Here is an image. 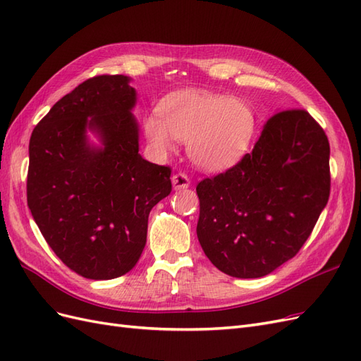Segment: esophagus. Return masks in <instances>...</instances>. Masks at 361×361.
<instances>
[{
    "label": "esophagus",
    "instance_id": "1",
    "mask_svg": "<svg viewBox=\"0 0 361 361\" xmlns=\"http://www.w3.org/2000/svg\"><path fill=\"white\" fill-rule=\"evenodd\" d=\"M171 185H173V190H176V191L178 190H185V188L190 187V179H188L187 174L176 173V174H173Z\"/></svg>",
    "mask_w": 361,
    "mask_h": 361
}]
</instances>
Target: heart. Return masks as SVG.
<instances>
[{
	"label": "heart",
	"instance_id": "1",
	"mask_svg": "<svg viewBox=\"0 0 361 361\" xmlns=\"http://www.w3.org/2000/svg\"><path fill=\"white\" fill-rule=\"evenodd\" d=\"M143 128L159 154L170 152L178 138L188 143L195 167L216 173L235 167L248 154L257 133V116L244 99L185 89L164 97L159 114H147Z\"/></svg>",
	"mask_w": 361,
	"mask_h": 361
}]
</instances>
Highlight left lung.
<instances>
[{
  "label": "left lung",
  "mask_w": 361,
  "mask_h": 361,
  "mask_svg": "<svg viewBox=\"0 0 361 361\" xmlns=\"http://www.w3.org/2000/svg\"><path fill=\"white\" fill-rule=\"evenodd\" d=\"M195 190L197 238L214 267L268 276L298 253L329 202V138L307 111H280L251 154Z\"/></svg>",
  "instance_id": "8db88e82"
}]
</instances>
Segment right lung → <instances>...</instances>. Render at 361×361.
<instances>
[{
  "mask_svg": "<svg viewBox=\"0 0 361 361\" xmlns=\"http://www.w3.org/2000/svg\"><path fill=\"white\" fill-rule=\"evenodd\" d=\"M130 81L126 75L84 81L30 138L31 215L63 264L92 280H111L137 265L152 207L171 191V170L138 154Z\"/></svg>",
  "mask_w": 361,
  "mask_h": 361,
  "instance_id": "obj_1",
  "label": "right lung"
}]
</instances>
